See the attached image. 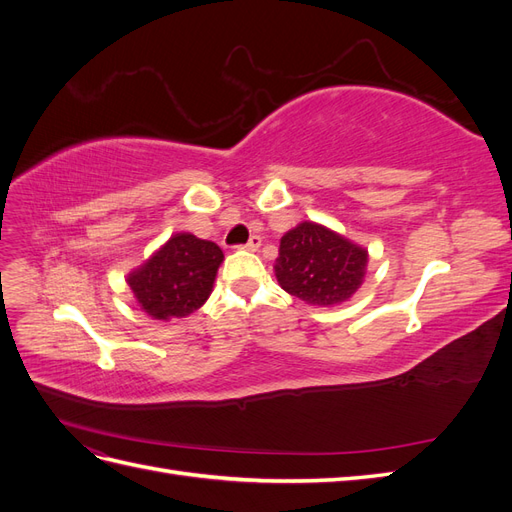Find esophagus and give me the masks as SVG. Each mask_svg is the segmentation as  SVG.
Wrapping results in <instances>:
<instances>
[{"label":"esophagus","instance_id":"obj_1","mask_svg":"<svg viewBox=\"0 0 512 512\" xmlns=\"http://www.w3.org/2000/svg\"><path fill=\"white\" fill-rule=\"evenodd\" d=\"M260 243H262V239H260L258 235H252V237H250V241H247V243L243 245V250H247V252H256L258 247H260Z\"/></svg>","mask_w":512,"mask_h":512}]
</instances>
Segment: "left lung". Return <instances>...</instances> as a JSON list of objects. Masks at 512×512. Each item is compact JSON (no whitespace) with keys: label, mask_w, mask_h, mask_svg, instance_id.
<instances>
[{"label":"left lung","mask_w":512,"mask_h":512,"mask_svg":"<svg viewBox=\"0 0 512 512\" xmlns=\"http://www.w3.org/2000/svg\"><path fill=\"white\" fill-rule=\"evenodd\" d=\"M280 286L309 305L333 307L361 288L367 250L316 222H301L280 241L275 258Z\"/></svg>","instance_id":"8db88e82"}]
</instances>
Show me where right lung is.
<instances>
[{
	"instance_id": "1",
	"label": "right lung",
	"mask_w": 512,
	"mask_h": 512,
	"mask_svg": "<svg viewBox=\"0 0 512 512\" xmlns=\"http://www.w3.org/2000/svg\"><path fill=\"white\" fill-rule=\"evenodd\" d=\"M222 260L220 245L177 232L128 275V286L153 320L185 318L209 299Z\"/></svg>"
}]
</instances>
